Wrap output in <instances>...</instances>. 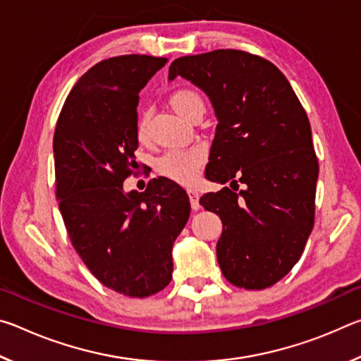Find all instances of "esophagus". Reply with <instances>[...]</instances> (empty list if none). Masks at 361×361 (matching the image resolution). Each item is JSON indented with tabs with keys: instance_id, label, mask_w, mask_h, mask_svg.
<instances>
[{
	"instance_id": "1",
	"label": "esophagus",
	"mask_w": 361,
	"mask_h": 361,
	"mask_svg": "<svg viewBox=\"0 0 361 361\" xmlns=\"http://www.w3.org/2000/svg\"><path fill=\"white\" fill-rule=\"evenodd\" d=\"M188 195H189V202H191L192 210H199L200 204H199V192L195 189H188Z\"/></svg>"
}]
</instances>
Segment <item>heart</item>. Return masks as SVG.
Here are the masks:
<instances>
[{
  "instance_id": "b5f03b06",
  "label": "heart",
  "mask_w": 361,
  "mask_h": 361,
  "mask_svg": "<svg viewBox=\"0 0 361 361\" xmlns=\"http://www.w3.org/2000/svg\"><path fill=\"white\" fill-rule=\"evenodd\" d=\"M172 108L185 119H191L195 114L204 113L205 103L195 90L181 87L173 90L169 97ZM148 129V113H142L137 122V135L142 140L146 137ZM204 152L199 148L183 149V151H170L166 156L161 157L157 162V170L164 176L173 180L176 183H191L195 178L199 164L202 162Z\"/></svg>"
}]
</instances>
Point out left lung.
Wrapping results in <instances>:
<instances>
[{
	"instance_id": "8db88e82",
	"label": "left lung",
	"mask_w": 361,
	"mask_h": 361,
	"mask_svg": "<svg viewBox=\"0 0 361 361\" xmlns=\"http://www.w3.org/2000/svg\"><path fill=\"white\" fill-rule=\"evenodd\" d=\"M176 76L202 89L218 118L205 178L236 188L199 200L223 221V276L245 290L272 286L301 258L314 228L319 161L307 114L283 73L245 51L180 57L169 68L170 81Z\"/></svg>"
}]
</instances>
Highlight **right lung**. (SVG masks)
Instances as JSON below:
<instances>
[{"label": "right lung", "instance_id": "1", "mask_svg": "<svg viewBox=\"0 0 361 361\" xmlns=\"http://www.w3.org/2000/svg\"><path fill=\"white\" fill-rule=\"evenodd\" d=\"M167 59L102 60L66 97L54 132L56 195L66 232L102 285L146 298L172 280V247L191 205L175 181L152 178L145 192H124L133 173L138 94Z\"/></svg>", "mask_w": 361, "mask_h": 361}]
</instances>
